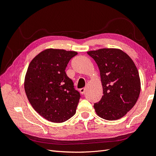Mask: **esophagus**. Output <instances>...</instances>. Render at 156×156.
<instances>
[{
  "instance_id": "1",
  "label": "esophagus",
  "mask_w": 156,
  "mask_h": 156,
  "mask_svg": "<svg viewBox=\"0 0 156 156\" xmlns=\"http://www.w3.org/2000/svg\"><path fill=\"white\" fill-rule=\"evenodd\" d=\"M80 93H81L82 95H83V94L85 93V92H86V89L84 88H81L80 89Z\"/></svg>"
}]
</instances>
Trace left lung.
Masks as SVG:
<instances>
[{"label":"left lung","instance_id":"left-lung-1","mask_svg":"<svg viewBox=\"0 0 156 156\" xmlns=\"http://www.w3.org/2000/svg\"><path fill=\"white\" fill-rule=\"evenodd\" d=\"M100 69L103 95L94 103L96 114L107 120L125 116L137 101L140 81L133 61L118 49H100L88 51Z\"/></svg>","mask_w":156,"mask_h":156}]
</instances>
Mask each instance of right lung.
Returning a JSON list of instances; mask_svg holds the SVG:
<instances>
[{
    "instance_id": "obj_1",
    "label": "right lung",
    "mask_w": 156,
    "mask_h": 156,
    "mask_svg": "<svg viewBox=\"0 0 156 156\" xmlns=\"http://www.w3.org/2000/svg\"><path fill=\"white\" fill-rule=\"evenodd\" d=\"M75 51L48 49L30 62L25 78V90L30 103L48 121L61 123L76 112L81 98L65 69Z\"/></svg>"
}]
</instances>
